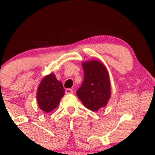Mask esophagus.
I'll use <instances>...</instances> for the list:
<instances>
[{
    "label": "esophagus",
    "instance_id": "1",
    "mask_svg": "<svg viewBox=\"0 0 155 155\" xmlns=\"http://www.w3.org/2000/svg\"><path fill=\"white\" fill-rule=\"evenodd\" d=\"M65 93L72 94L74 93V91H73V90H71V89H66V90H65Z\"/></svg>",
    "mask_w": 155,
    "mask_h": 155
}]
</instances>
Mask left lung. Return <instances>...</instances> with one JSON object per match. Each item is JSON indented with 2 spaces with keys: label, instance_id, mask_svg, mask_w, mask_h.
Listing matches in <instances>:
<instances>
[{
  "label": "left lung",
  "instance_id": "left-lung-1",
  "mask_svg": "<svg viewBox=\"0 0 155 155\" xmlns=\"http://www.w3.org/2000/svg\"><path fill=\"white\" fill-rule=\"evenodd\" d=\"M84 80L76 95L84 106L92 111L106 106L111 90L108 71L104 64L97 60L82 62Z\"/></svg>",
  "mask_w": 155,
  "mask_h": 155
}]
</instances>
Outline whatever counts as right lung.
Instances as JSON below:
<instances>
[{
    "instance_id": "right-lung-1",
    "label": "right lung",
    "mask_w": 155,
    "mask_h": 155,
    "mask_svg": "<svg viewBox=\"0 0 155 155\" xmlns=\"http://www.w3.org/2000/svg\"><path fill=\"white\" fill-rule=\"evenodd\" d=\"M65 94L61 81L57 79L54 74L45 76L39 84L36 99L41 110L49 113L58 107L60 101Z\"/></svg>"
}]
</instances>
